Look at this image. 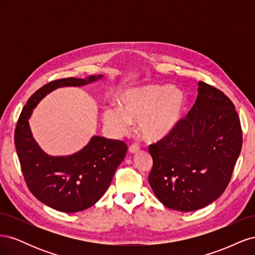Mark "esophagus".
<instances>
[{
    "label": "esophagus",
    "mask_w": 255,
    "mask_h": 255,
    "mask_svg": "<svg viewBox=\"0 0 255 255\" xmlns=\"http://www.w3.org/2000/svg\"><path fill=\"white\" fill-rule=\"evenodd\" d=\"M139 150H140V145L137 144V143H133L132 145H129V148H128L129 153H133V154L137 153Z\"/></svg>",
    "instance_id": "1"
}]
</instances>
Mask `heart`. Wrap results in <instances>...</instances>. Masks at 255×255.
Wrapping results in <instances>:
<instances>
[{
    "label": "heart",
    "instance_id": "obj_1",
    "mask_svg": "<svg viewBox=\"0 0 255 255\" xmlns=\"http://www.w3.org/2000/svg\"><path fill=\"white\" fill-rule=\"evenodd\" d=\"M119 109L106 107L105 127L116 135H126L132 122H139L141 134L157 140L171 133L181 120L185 107L183 91L168 85H144L120 97Z\"/></svg>",
    "mask_w": 255,
    "mask_h": 255
}]
</instances>
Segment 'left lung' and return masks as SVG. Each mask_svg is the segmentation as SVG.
I'll return each instance as SVG.
<instances>
[{
	"instance_id": "obj_1",
	"label": "left lung",
	"mask_w": 255,
	"mask_h": 255,
	"mask_svg": "<svg viewBox=\"0 0 255 255\" xmlns=\"http://www.w3.org/2000/svg\"><path fill=\"white\" fill-rule=\"evenodd\" d=\"M243 144L233 102L203 81L187 116L171 133L149 145L153 158L149 183L159 201L191 212L218 199L232 177Z\"/></svg>"
}]
</instances>
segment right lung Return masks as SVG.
<instances>
[{
    "label": "right lung",
    "mask_w": 255,
    "mask_h": 255,
    "mask_svg": "<svg viewBox=\"0 0 255 255\" xmlns=\"http://www.w3.org/2000/svg\"><path fill=\"white\" fill-rule=\"evenodd\" d=\"M101 78H68L45 84L27 100L14 129V144L28 189L39 201L59 212H80L98 202L110 187L128 145L121 140L94 136L73 155L50 156L34 140L27 120L36 105L52 90L84 86Z\"/></svg>",
    "instance_id": "1"
}]
</instances>
